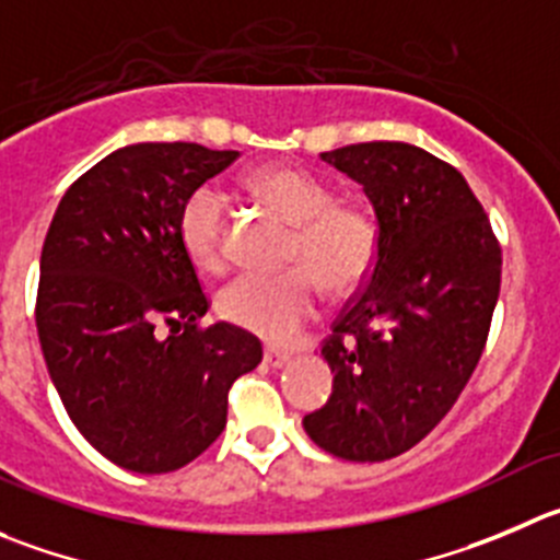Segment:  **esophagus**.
Returning <instances> with one entry per match:
<instances>
[{
  "label": "esophagus",
  "mask_w": 560,
  "mask_h": 560,
  "mask_svg": "<svg viewBox=\"0 0 560 560\" xmlns=\"http://www.w3.org/2000/svg\"><path fill=\"white\" fill-rule=\"evenodd\" d=\"M291 360V351L289 349H277V346H266L264 351V363L269 365V369H283L285 363Z\"/></svg>",
  "instance_id": "obj_1"
}]
</instances>
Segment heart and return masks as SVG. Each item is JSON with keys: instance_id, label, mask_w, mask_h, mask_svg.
I'll return each mask as SVG.
<instances>
[{"instance_id": "obj_1", "label": "heart", "mask_w": 560, "mask_h": 560, "mask_svg": "<svg viewBox=\"0 0 560 560\" xmlns=\"http://www.w3.org/2000/svg\"><path fill=\"white\" fill-rule=\"evenodd\" d=\"M249 191L294 225L280 275H242L217 296V311L233 327L271 343L296 338L318 316L322 285L329 294H354L374 275L382 228L363 203H343L329 180L302 167H260ZM228 195L200 184L178 211V238L200 271L220 275L228 264Z\"/></svg>"}]
</instances>
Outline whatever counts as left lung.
I'll list each match as a JSON object with an SVG mask.
<instances>
[{"instance_id": "obj_1", "label": "left lung", "mask_w": 560, "mask_h": 560, "mask_svg": "<svg viewBox=\"0 0 560 560\" xmlns=\"http://www.w3.org/2000/svg\"><path fill=\"white\" fill-rule=\"evenodd\" d=\"M322 159L363 184L382 249L324 338L332 396L302 423L338 459L385 462L418 445L470 382L503 258L454 164L407 142H357Z\"/></svg>"}]
</instances>
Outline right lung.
<instances>
[{"instance_id": "1", "label": "right lung", "mask_w": 560, "mask_h": 560, "mask_svg": "<svg viewBox=\"0 0 560 560\" xmlns=\"http://www.w3.org/2000/svg\"><path fill=\"white\" fill-rule=\"evenodd\" d=\"M236 159L197 142L120 148L68 186L46 233V369L84 440L126 470L197 459L225 429L231 385L264 357L233 324L200 327L211 302L178 238L186 195Z\"/></svg>"}]
</instances>
